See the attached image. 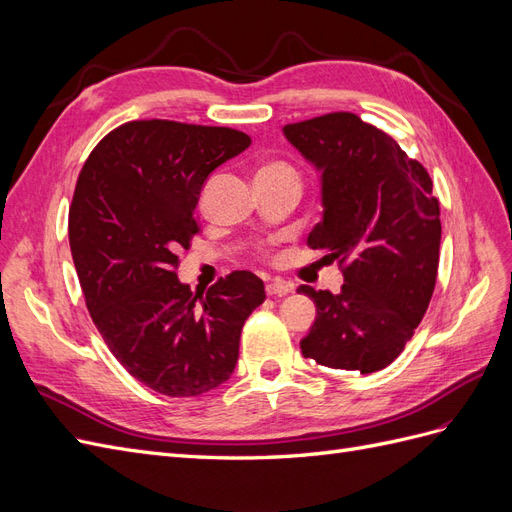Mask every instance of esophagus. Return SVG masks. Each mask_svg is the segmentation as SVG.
<instances>
[{"mask_svg":"<svg viewBox=\"0 0 512 512\" xmlns=\"http://www.w3.org/2000/svg\"><path fill=\"white\" fill-rule=\"evenodd\" d=\"M294 284L288 282V280H282V277H275V280L267 282V294H271V297H284V294L292 292Z\"/></svg>","mask_w":512,"mask_h":512,"instance_id":"esophagus-1","label":"esophagus"}]
</instances>
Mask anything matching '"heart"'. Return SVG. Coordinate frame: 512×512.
Returning <instances> with one entry per match:
<instances>
[{"label":"heart","instance_id":"heart-1","mask_svg":"<svg viewBox=\"0 0 512 512\" xmlns=\"http://www.w3.org/2000/svg\"><path fill=\"white\" fill-rule=\"evenodd\" d=\"M267 175H292V177H299L297 170H294L288 162L282 160H271L265 162L258 170V177H267Z\"/></svg>","mask_w":512,"mask_h":512}]
</instances>
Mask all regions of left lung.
Returning <instances> with one entry per match:
<instances>
[{
	"instance_id": "obj_1",
	"label": "left lung",
	"mask_w": 512,
	"mask_h": 512,
	"mask_svg": "<svg viewBox=\"0 0 512 512\" xmlns=\"http://www.w3.org/2000/svg\"><path fill=\"white\" fill-rule=\"evenodd\" d=\"M322 170V222L307 247L344 271L339 294L301 286L316 322L301 350L346 371L391 365L423 320L440 262V203L427 168L391 134L337 111L284 128Z\"/></svg>"
}]
</instances>
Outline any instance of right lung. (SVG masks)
I'll return each mask as SVG.
<instances>
[{
  "label": "right lung",
  "mask_w": 512,
  "mask_h": 512,
  "mask_svg": "<svg viewBox=\"0 0 512 512\" xmlns=\"http://www.w3.org/2000/svg\"><path fill=\"white\" fill-rule=\"evenodd\" d=\"M245 132L138 119L89 153L68 213L85 303L108 350L149 389L196 397L226 382L241 329L267 299L250 271L207 294L177 280L179 252L200 232L196 203L211 170L250 147Z\"/></svg>",
  "instance_id": "1"
}]
</instances>
